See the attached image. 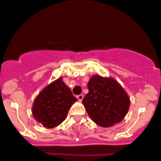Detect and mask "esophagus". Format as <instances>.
Returning a JSON list of instances; mask_svg holds the SVG:
<instances>
[{"label": "esophagus", "mask_w": 161, "mask_h": 161, "mask_svg": "<svg viewBox=\"0 0 161 161\" xmlns=\"http://www.w3.org/2000/svg\"><path fill=\"white\" fill-rule=\"evenodd\" d=\"M77 98H78V100H79V101H82V99H83V95H82V94H79V95H78V96H77Z\"/></svg>", "instance_id": "esophagus-1"}]
</instances>
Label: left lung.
<instances>
[{"label":"left lung","instance_id":"left-lung-1","mask_svg":"<svg viewBox=\"0 0 161 161\" xmlns=\"http://www.w3.org/2000/svg\"><path fill=\"white\" fill-rule=\"evenodd\" d=\"M87 87L89 93L82 104L95 124L109 127L124 119L130 108V97L115 79L94 75Z\"/></svg>","mask_w":161,"mask_h":161}]
</instances>
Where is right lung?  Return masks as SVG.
I'll return each mask as SVG.
<instances>
[{
    "mask_svg": "<svg viewBox=\"0 0 161 161\" xmlns=\"http://www.w3.org/2000/svg\"><path fill=\"white\" fill-rule=\"evenodd\" d=\"M77 101L61 77L46 86L34 99L32 114L46 128L60 125L68 116V110Z\"/></svg>",
    "mask_w": 161,
    "mask_h": 161,
    "instance_id": "obj_1",
    "label": "right lung"
}]
</instances>
